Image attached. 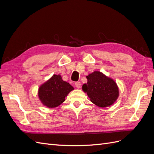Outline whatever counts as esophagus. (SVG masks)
I'll list each match as a JSON object with an SVG mask.
<instances>
[{
  "instance_id": "1",
  "label": "esophagus",
  "mask_w": 154,
  "mask_h": 154,
  "mask_svg": "<svg viewBox=\"0 0 154 154\" xmlns=\"http://www.w3.org/2000/svg\"><path fill=\"white\" fill-rule=\"evenodd\" d=\"M74 85H75V87L77 88H80V87H81V83H80V82H76L75 83H74Z\"/></svg>"
}]
</instances>
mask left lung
Returning <instances> with one entry per match:
<instances>
[{
	"mask_svg": "<svg viewBox=\"0 0 154 154\" xmlns=\"http://www.w3.org/2000/svg\"><path fill=\"white\" fill-rule=\"evenodd\" d=\"M87 83L82 90L87 93L91 101L99 107H108L113 105L119 96L116 82L103 72L95 71L86 76Z\"/></svg>",
	"mask_w": 154,
	"mask_h": 154,
	"instance_id": "left-lung-1",
	"label": "left lung"
}]
</instances>
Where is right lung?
<instances>
[{"mask_svg": "<svg viewBox=\"0 0 154 154\" xmlns=\"http://www.w3.org/2000/svg\"><path fill=\"white\" fill-rule=\"evenodd\" d=\"M74 87L62 80L60 74H53L42 84L38 91V96L42 105L53 109L61 105Z\"/></svg>", "mask_w": 154, "mask_h": 154, "instance_id": "obj_1", "label": "right lung"}]
</instances>
